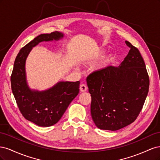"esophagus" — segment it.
<instances>
[{
    "label": "esophagus",
    "instance_id": "obj_1",
    "mask_svg": "<svg viewBox=\"0 0 160 160\" xmlns=\"http://www.w3.org/2000/svg\"><path fill=\"white\" fill-rule=\"evenodd\" d=\"M80 91H81V92H85V91H86L87 90H88V87L86 86V85H85V84H81V85H80Z\"/></svg>",
    "mask_w": 160,
    "mask_h": 160
}]
</instances>
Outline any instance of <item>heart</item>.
<instances>
[{
	"label": "heart",
	"instance_id": "heart-1",
	"mask_svg": "<svg viewBox=\"0 0 160 160\" xmlns=\"http://www.w3.org/2000/svg\"><path fill=\"white\" fill-rule=\"evenodd\" d=\"M105 52H106L105 49H104V48H101V49H99V51H98V52H97V54L95 55V58H99V57H101L103 56V55H105ZM109 61V58H108V59H106L103 62H102V63H101V65L99 67V69H102V68H103L104 67H105L106 65H108Z\"/></svg>",
	"mask_w": 160,
	"mask_h": 160
}]
</instances>
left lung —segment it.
<instances>
[{
  "label": "left lung",
  "mask_w": 160,
  "mask_h": 160,
  "mask_svg": "<svg viewBox=\"0 0 160 160\" xmlns=\"http://www.w3.org/2000/svg\"><path fill=\"white\" fill-rule=\"evenodd\" d=\"M128 55L118 67H108L87 78L91 114L100 129L116 131L136 119L146 101L149 79L139 50L128 41Z\"/></svg>",
  "instance_id": "1"
}]
</instances>
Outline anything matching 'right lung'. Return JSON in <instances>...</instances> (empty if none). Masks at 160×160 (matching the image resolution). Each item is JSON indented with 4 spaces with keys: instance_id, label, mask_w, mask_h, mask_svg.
Returning a JSON list of instances; mask_svg holds the SVG:
<instances>
[{
    "instance_id": "obj_1",
    "label": "right lung",
    "mask_w": 160,
    "mask_h": 160,
    "mask_svg": "<svg viewBox=\"0 0 160 160\" xmlns=\"http://www.w3.org/2000/svg\"><path fill=\"white\" fill-rule=\"evenodd\" d=\"M64 34L55 31L41 34L22 47L14 61L11 75V88L21 113L26 119L41 127L57 123L79 92L80 82L59 81L52 88L38 91L28 85L25 63L34 47L43 41H59Z\"/></svg>"
}]
</instances>
